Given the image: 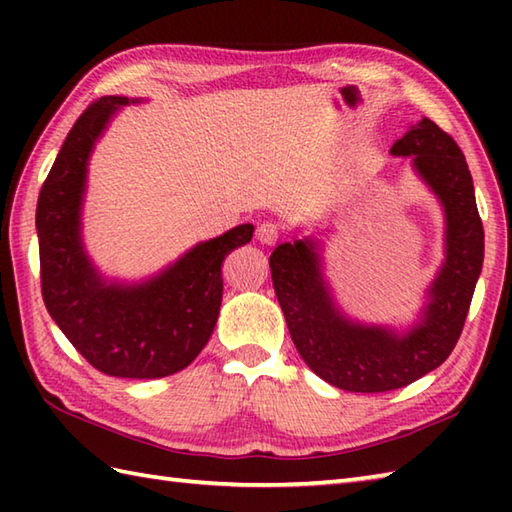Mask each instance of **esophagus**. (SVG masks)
Here are the masks:
<instances>
[{"label":"esophagus","mask_w":512,"mask_h":512,"mask_svg":"<svg viewBox=\"0 0 512 512\" xmlns=\"http://www.w3.org/2000/svg\"><path fill=\"white\" fill-rule=\"evenodd\" d=\"M255 235H257V239L262 244L273 246V244H277V239L281 237V228L275 222H264V224L257 226V233Z\"/></svg>","instance_id":"34e87169"}]
</instances>
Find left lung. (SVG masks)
<instances>
[{
  "instance_id": "left-lung-1",
  "label": "left lung",
  "mask_w": 512,
  "mask_h": 512,
  "mask_svg": "<svg viewBox=\"0 0 512 512\" xmlns=\"http://www.w3.org/2000/svg\"><path fill=\"white\" fill-rule=\"evenodd\" d=\"M391 154L413 156V165L447 213V262L433 281L431 303L418 328L398 336L343 319L321 279L310 239L279 244L270 255L275 295L297 352L330 385L361 394L405 387L447 361L462 334L484 262V226L458 143L422 118L391 145Z\"/></svg>"
}]
</instances>
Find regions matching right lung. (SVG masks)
Masks as SVG:
<instances>
[{
  "label": "right lung",
  "instance_id": "obj_1",
  "mask_svg": "<svg viewBox=\"0 0 512 512\" xmlns=\"http://www.w3.org/2000/svg\"><path fill=\"white\" fill-rule=\"evenodd\" d=\"M123 96L88 105L59 151L37 202L41 295L54 323L92 367L118 378H162L209 341L222 303V264L250 242L253 224L195 246L145 286H107L83 253L79 209L94 140Z\"/></svg>",
  "mask_w": 512,
  "mask_h": 512
}]
</instances>
